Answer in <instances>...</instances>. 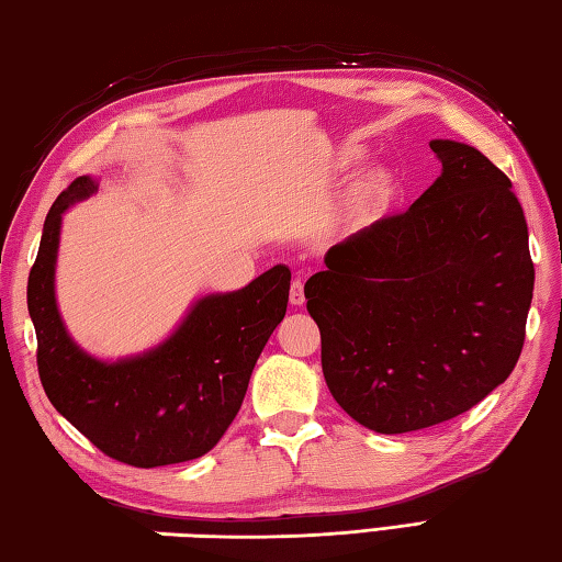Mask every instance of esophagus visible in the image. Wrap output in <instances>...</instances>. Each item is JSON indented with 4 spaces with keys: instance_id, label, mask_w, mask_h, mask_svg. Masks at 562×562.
Here are the masks:
<instances>
[{
    "instance_id": "obj_1",
    "label": "esophagus",
    "mask_w": 562,
    "mask_h": 562,
    "mask_svg": "<svg viewBox=\"0 0 562 562\" xmlns=\"http://www.w3.org/2000/svg\"><path fill=\"white\" fill-rule=\"evenodd\" d=\"M289 299H291V305H295V308H301V305L305 303V291H303V283L301 281H293Z\"/></svg>"
}]
</instances>
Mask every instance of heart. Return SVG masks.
<instances>
[{
  "instance_id": "1",
  "label": "heart",
  "mask_w": 562,
  "mask_h": 562,
  "mask_svg": "<svg viewBox=\"0 0 562 562\" xmlns=\"http://www.w3.org/2000/svg\"><path fill=\"white\" fill-rule=\"evenodd\" d=\"M367 161V149L357 144H347L333 156L327 178L333 183H342L352 178ZM404 195V181L396 168L372 166L357 181L349 186L347 198L340 207V229L345 235H355L374 227L376 222L389 217Z\"/></svg>"
}]
</instances>
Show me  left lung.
Wrapping results in <instances>:
<instances>
[{"instance_id":"left-lung-1","label":"left lung","mask_w":562,"mask_h":562,"mask_svg":"<svg viewBox=\"0 0 562 562\" xmlns=\"http://www.w3.org/2000/svg\"><path fill=\"white\" fill-rule=\"evenodd\" d=\"M442 171L406 213L327 249L305 281L327 389L364 428L438 426L514 372L533 299L512 181L470 144L432 139Z\"/></svg>"}]
</instances>
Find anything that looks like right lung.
Returning <instances> with one entry per match:
<instances>
[{"mask_svg": "<svg viewBox=\"0 0 562 562\" xmlns=\"http://www.w3.org/2000/svg\"><path fill=\"white\" fill-rule=\"evenodd\" d=\"M94 190L98 181L80 176L56 198L29 273L41 384L53 408L114 460L161 468L203 458L235 420L254 364L283 321L291 271L277 263L245 289L203 295L142 355L92 357L60 317L56 259L63 213Z\"/></svg>", "mask_w": 562, "mask_h": 562, "instance_id": "1", "label": "right lung"}]
</instances>
